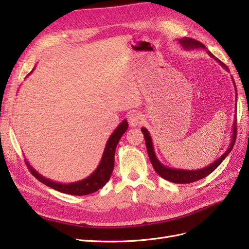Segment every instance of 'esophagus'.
Segmentation results:
<instances>
[{
	"label": "esophagus",
	"instance_id": "1",
	"mask_svg": "<svg viewBox=\"0 0 249 249\" xmlns=\"http://www.w3.org/2000/svg\"><path fill=\"white\" fill-rule=\"evenodd\" d=\"M128 122L131 127H136L143 122V115L140 112H132L128 115Z\"/></svg>",
	"mask_w": 249,
	"mask_h": 249
}]
</instances>
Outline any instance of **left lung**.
Listing matches in <instances>:
<instances>
[{"instance_id":"left-lung-1","label":"left lung","mask_w":249,"mask_h":249,"mask_svg":"<svg viewBox=\"0 0 249 249\" xmlns=\"http://www.w3.org/2000/svg\"><path fill=\"white\" fill-rule=\"evenodd\" d=\"M178 43L182 46V48H185L187 50L190 49H197V48H201V49H206L205 46L200 43L199 41L195 40V39H191V38H182V39H178ZM211 57L214 58V60H216L220 66H222L224 69H226V71H229L228 67L226 66L225 63H223L218 58H216L214 55L211 53L210 51H206ZM234 86H235V92L237 95V89H236V85L234 79L232 78ZM237 98V96H236ZM237 100V99H236ZM237 106V105H236ZM142 132L143 133L144 136V141H145V145H146V151H148V155L150 161L153 165V167L155 169V171L157 172L161 178H163L164 179L169 180L171 182H176V183H190V182H194L197 181L199 179H202L206 178L207 176L214 171L219 165L222 163L227 156L230 154V152L232 151L233 146L235 144L236 142V137H237V124H236V117H235V121L233 123V134H232V139H231V143H230L228 150L222 155V157H219L217 160H215L213 163L209 164L208 166L202 168V169H197V170H183V169H177V168H169L167 166L163 165L157 158V156L155 154L154 151V146H153V142H152V137L148 131V129H145L144 127L142 128Z\"/></svg>"}]
</instances>
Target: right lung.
<instances>
[{"instance_id":"right-lung-1","label":"right lung","mask_w":249,"mask_h":249,"mask_svg":"<svg viewBox=\"0 0 249 249\" xmlns=\"http://www.w3.org/2000/svg\"><path fill=\"white\" fill-rule=\"evenodd\" d=\"M127 129H128V122L126 120H123L122 123H120V125L116 128L113 134L110 135L109 139L107 140L103 157H101V160L95 171L93 173H91L88 178L82 180H79L76 182H71V183L56 182L41 176V174L38 171H36L31 166L30 163L25 160L27 168L30 169L33 176L39 181L44 183V185L48 186L58 192L64 193V194L75 195V196L92 194V193H94L103 188L108 181L110 176H112L113 170H114V165H115V152H116L117 144Z\"/></svg>"}]
</instances>
